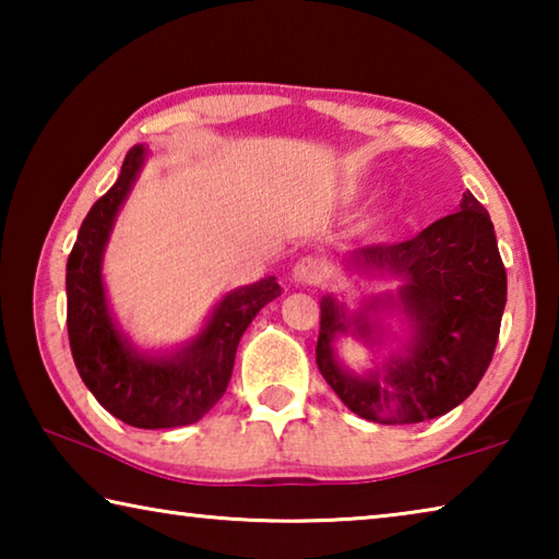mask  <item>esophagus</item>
<instances>
[{
  "mask_svg": "<svg viewBox=\"0 0 559 559\" xmlns=\"http://www.w3.org/2000/svg\"><path fill=\"white\" fill-rule=\"evenodd\" d=\"M328 276H330L328 261L313 257V253L298 259L296 266H293V278L302 283V286H320V283L328 281Z\"/></svg>",
  "mask_w": 559,
  "mask_h": 559,
  "instance_id": "obj_1",
  "label": "esophagus"
}]
</instances>
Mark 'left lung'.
Returning <instances> with one entry per match:
<instances>
[{
    "mask_svg": "<svg viewBox=\"0 0 559 559\" xmlns=\"http://www.w3.org/2000/svg\"><path fill=\"white\" fill-rule=\"evenodd\" d=\"M349 269L402 276L400 300L414 318L412 357L386 365L384 377H353L333 357L335 333L353 323L370 333V318H345L333 298L320 302L316 362L349 412L377 424H416L451 412L476 390L496 353L508 278L493 222L476 197L414 239L353 251ZM372 308V306H370Z\"/></svg>",
    "mask_w": 559,
    "mask_h": 559,
    "instance_id": "1",
    "label": "left lung"
}]
</instances>
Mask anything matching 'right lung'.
Here are the masks:
<instances>
[{
  "mask_svg": "<svg viewBox=\"0 0 559 559\" xmlns=\"http://www.w3.org/2000/svg\"><path fill=\"white\" fill-rule=\"evenodd\" d=\"M145 150L132 147L112 185L81 224L66 263V325L81 380L100 406L138 429H169L200 421L231 380L236 347L259 310L281 296L276 278L231 290L204 333L185 353L147 359L132 353L108 316L100 257L118 206L126 200Z\"/></svg>",
  "mask_w": 559,
  "mask_h": 559,
  "instance_id": "1",
  "label": "right lung"
}]
</instances>
